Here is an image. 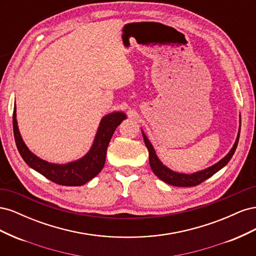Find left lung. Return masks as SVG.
Wrapping results in <instances>:
<instances>
[{"label": "left lung", "mask_w": 256, "mask_h": 256, "mask_svg": "<svg viewBox=\"0 0 256 256\" xmlns=\"http://www.w3.org/2000/svg\"><path fill=\"white\" fill-rule=\"evenodd\" d=\"M239 134H240V130H239ZM239 134L237 136L236 142H235L234 146L232 147L230 152L223 159H221L219 162H216V164L212 166L210 168H207L203 170V171H200V172L193 173V174H182V173H177V172L172 171V170H170L168 168H166V166L161 164V161L158 159L156 152H154L152 145L148 141V138H146V136L142 132L145 145L150 152V164L152 172L157 177H159L161 180H164V182H166L168 184L176 186V187H193V186H198L200 182H203L204 180H208L209 177H212L218 171H220L223 166H226L228 164V162L230 160V158L233 157V154L236 150V147L238 145V140H239Z\"/></svg>", "instance_id": "1"}]
</instances>
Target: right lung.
<instances>
[{
    "instance_id": "add662e5",
    "label": "right lung",
    "mask_w": 256,
    "mask_h": 256,
    "mask_svg": "<svg viewBox=\"0 0 256 256\" xmlns=\"http://www.w3.org/2000/svg\"><path fill=\"white\" fill-rule=\"evenodd\" d=\"M126 114L122 112H113L106 115L100 122L94 143H92L90 152L81 159L69 162L67 164H50V162L38 158L28 148L18 129L16 104H14L12 115L14 136L21 157L28 166L58 184L82 186L98 175L102 170L106 162L108 145L111 141L115 129L120 126L124 120H126Z\"/></svg>"
}]
</instances>
